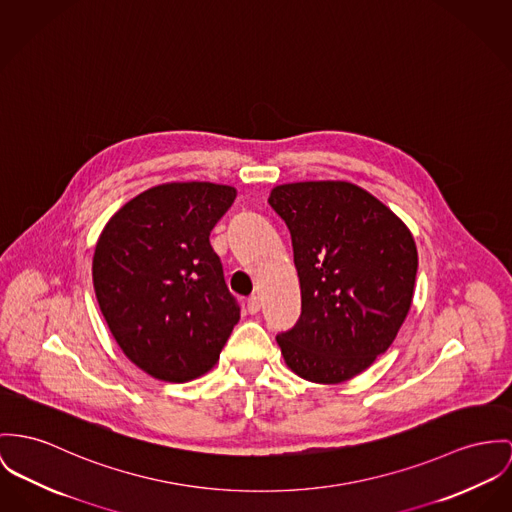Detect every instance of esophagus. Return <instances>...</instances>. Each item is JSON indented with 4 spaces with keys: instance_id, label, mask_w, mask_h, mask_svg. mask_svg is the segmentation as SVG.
I'll return each mask as SVG.
<instances>
[{
    "instance_id": "obj_1",
    "label": "esophagus",
    "mask_w": 512,
    "mask_h": 512,
    "mask_svg": "<svg viewBox=\"0 0 512 512\" xmlns=\"http://www.w3.org/2000/svg\"><path fill=\"white\" fill-rule=\"evenodd\" d=\"M261 310V298L259 296H251L249 300H247V312L249 314H257Z\"/></svg>"
}]
</instances>
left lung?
I'll return each mask as SVG.
<instances>
[{
  "label": "left lung",
  "instance_id": "8db88e82",
  "mask_svg": "<svg viewBox=\"0 0 512 512\" xmlns=\"http://www.w3.org/2000/svg\"><path fill=\"white\" fill-rule=\"evenodd\" d=\"M302 315L276 337L286 366L314 384L347 382L390 349L411 310L417 245L384 202L349 181L276 185Z\"/></svg>",
  "mask_w": 512,
  "mask_h": 512
}]
</instances>
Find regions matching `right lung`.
Instances as JSON below:
<instances>
[{"instance_id": "right-lung-1", "label": "right lung", "mask_w": 512, "mask_h": 512, "mask_svg": "<svg viewBox=\"0 0 512 512\" xmlns=\"http://www.w3.org/2000/svg\"><path fill=\"white\" fill-rule=\"evenodd\" d=\"M237 191L208 181L156 185L122 204L93 253V288L120 351L161 382L214 368L239 321L210 232Z\"/></svg>"}]
</instances>
